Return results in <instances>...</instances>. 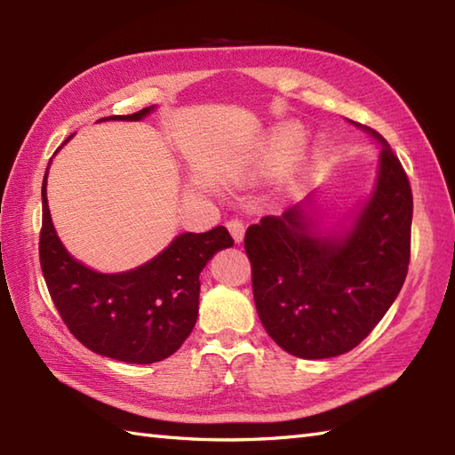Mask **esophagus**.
Masks as SVG:
<instances>
[{
	"instance_id": "obj_1",
	"label": "esophagus",
	"mask_w": 455,
	"mask_h": 455,
	"mask_svg": "<svg viewBox=\"0 0 455 455\" xmlns=\"http://www.w3.org/2000/svg\"><path fill=\"white\" fill-rule=\"evenodd\" d=\"M227 227H228L230 235H233V238L236 240V243H240V240L244 238V230H246V227H244V220H240V219H230V220H227Z\"/></svg>"
}]
</instances>
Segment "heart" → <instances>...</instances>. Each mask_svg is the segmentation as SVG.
<instances>
[{
    "label": "heart",
    "instance_id": "heart-1",
    "mask_svg": "<svg viewBox=\"0 0 455 455\" xmlns=\"http://www.w3.org/2000/svg\"><path fill=\"white\" fill-rule=\"evenodd\" d=\"M305 144V131L299 124H283L272 132L262 152V168L275 172L291 162Z\"/></svg>",
    "mask_w": 455,
    "mask_h": 455
}]
</instances>
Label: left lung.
<instances>
[{"instance_id":"1","label":"left lung","mask_w":455,"mask_h":455,"mask_svg":"<svg viewBox=\"0 0 455 455\" xmlns=\"http://www.w3.org/2000/svg\"><path fill=\"white\" fill-rule=\"evenodd\" d=\"M371 199L340 243L315 236L299 205L250 225L244 250L266 332L285 352L323 360L350 352L397 299L411 262L412 191L383 140Z\"/></svg>"}]
</instances>
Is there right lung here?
Returning <instances> with one entry per match:
<instances>
[{
	"mask_svg": "<svg viewBox=\"0 0 455 455\" xmlns=\"http://www.w3.org/2000/svg\"><path fill=\"white\" fill-rule=\"evenodd\" d=\"M152 108L105 119L139 121ZM225 227L183 233L144 266L124 274H98L66 252L52 227L43 181L38 258L58 315L92 352L127 363L166 360L197 321L199 274L212 254L233 246Z\"/></svg>",
	"mask_w": 455,
	"mask_h": 455,
	"instance_id": "1",
	"label": "right lung"
}]
</instances>
